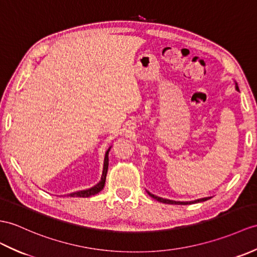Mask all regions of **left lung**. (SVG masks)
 <instances>
[{
	"label": "left lung",
	"instance_id": "left-lung-1",
	"mask_svg": "<svg viewBox=\"0 0 257 257\" xmlns=\"http://www.w3.org/2000/svg\"><path fill=\"white\" fill-rule=\"evenodd\" d=\"M235 88L238 91V87H237V84L235 83ZM148 194L150 195L152 198L157 199L158 201L160 202H163V204H170V205H190V204H195V202H200V201H206L208 199H210V197H206V198H200V199H197V200H194V201H175V200H170V199H165V198H161V197H158L156 195H153L151 193Z\"/></svg>",
	"mask_w": 257,
	"mask_h": 257
}]
</instances>
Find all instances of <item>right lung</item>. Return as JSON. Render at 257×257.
I'll return each instance as SVG.
<instances>
[{
  "label": "right lung",
  "instance_id": "add662e5",
  "mask_svg": "<svg viewBox=\"0 0 257 257\" xmlns=\"http://www.w3.org/2000/svg\"><path fill=\"white\" fill-rule=\"evenodd\" d=\"M110 148H108V150L106 151L105 153V159H104V168H103V174H101V178L99 183H97L95 186L85 189V190H79V192H75V193H71L69 194L70 197H89V196H93V195H96L98 194L101 189L104 188V185H105V181H106V175H107V170H108V153Z\"/></svg>",
  "mask_w": 257,
  "mask_h": 257
}]
</instances>
